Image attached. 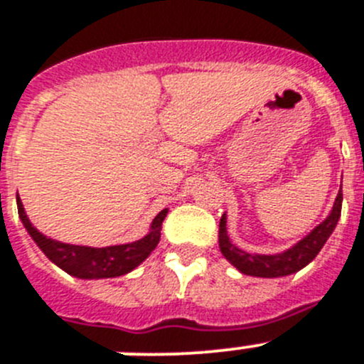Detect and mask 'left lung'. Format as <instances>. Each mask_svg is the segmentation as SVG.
I'll list each match as a JSON object with an SVG mask.
<instances>
[{
	"label": "left lung",
	"instance_id": "8db88e82",
	"mask_svg": "<svg viewBox=\"0 0 364 364\" xmlns=\"http://www.w3.org/2000/svg\"><path fill=\"white\" fill-rule=\"evenodd\" d=\"M341 204L343 193L339 189L328 216L319 225H316L305 238L299 240L298 243H294L287 251L276 252V255H256V252H247L240 249L238 245H235L229 240L228 228H225L228 225V216L222 215L218 231L220 251H222L223 258L228 259L232 267H236L242 274L258 276V278H282V276L294 274L318 256L326 240L334 232L336 225L341 218Z\"/></svg>",
	"mask_w": 364,
	"mask_h": 364
}]
</instances>
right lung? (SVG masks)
Listing matches in <instances>:
<instances>
[{
    "label": "right lung",
    "mask_w": 364,
    "mask_h": 364,
    "mask_svg": "<svg viewBox=\"0 0 364 364\" xmlns=\"http://www.w3.org/2000/svg\"><path fill=\"white\" fill-rule=\"evenodd\" d=\"M16 202H18L19 218H21L26 232L36 242V245L45 252L50 262L79 279L117 278V276L132 272L159 245L162 222L168 215V209H162L153 218L148 235L144 238L136 240V242L109 245V247H88V245H73V243L59 242V240H53L39 232L26 216L19 195L16 196Z\"/></svg>",
    "instance_id": "right-lung-1"
}]
</instances>
